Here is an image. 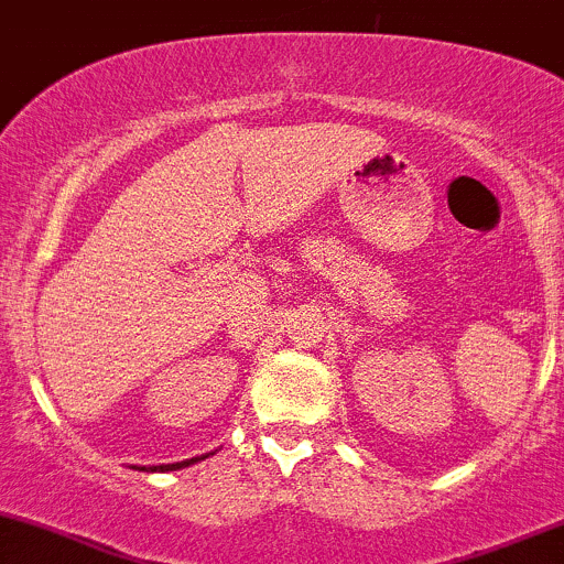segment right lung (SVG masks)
Masks as SVG:
<instances>
[{"label":"right lung","instance_id":"obj_1","mask_svg":"<svg viewBox=\"0 0 564 564\" xmlns=\"http://www.w3.org/2000/svg\"><path fill=\"white\" fill-rule=\"evenodd\" d=\"M215 456V453H206V456H196V458H185V462H177V464H159V467H132V469H140V471H177V469H185L191 467V464L200 462V458H209Z\"/></svg>","mask_w":564,"mask_h":564}]
</instances>
